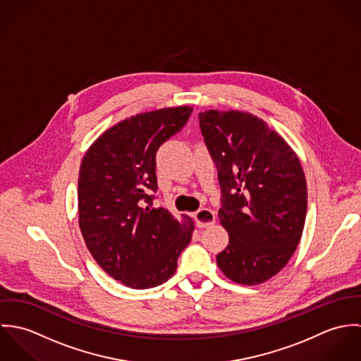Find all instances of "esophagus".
I'll return each mask as SVG.
<instances>
[{
	"instance_id": "1",
	"label": "esophagus",
	"mask_w": 361,
	"mask_h": 361,
	"mask_svg": "<svg viewBox=\"0 0 361 361\" xmlns=\"http://www.w3.org/2000/svg\"><path fill=\"white\" fill-rule=\"evenodd\" d=\"M195 219L199 228H208L215 222V214L208 208H202L195 214Z\"/></svg>"
}]
</instances>
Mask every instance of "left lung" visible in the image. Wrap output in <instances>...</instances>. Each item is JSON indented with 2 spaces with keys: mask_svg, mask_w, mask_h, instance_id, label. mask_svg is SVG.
Instances as JSON below:
<instances>
[{
  "mask_svg": "<svg viewBox=\"0 0 361 361\" xmlns=\"http://www.w3.org/2000/svg\"><path fill=\"white\" fill-rule=\"evenodd\" d=\"M221 188L222 226L229 245L216 255L221 271L242 285L278 274L305 228L307 185L299 158L257 116L215 109L199 114Z\"/></svg>",
  "mask_w": 361,
  "mask_h": 361,
  "instance_id": "left-lung-1",
  "label": "left lung"
}]
</instances>
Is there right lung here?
Here are the masks:
<instances>
[{"instance_id": "right-lung-1", "label": "right lung", "mask_w": 361, "mask_h": 361, "mask_svg": "<svg viewBox=\"0 0 361 361\" xmlns=\"http://www.w3.org/2000/svg\"><path fill=\"white\" fill-rule=\"evenodd\" d=\"M193 108L139 114L112 126L83 157L79 182V226L92 256L128 288L166 282L190 243L193 222L180 224L154 208L155 154L189 121Z\"/></svg>"}]
</instances>
